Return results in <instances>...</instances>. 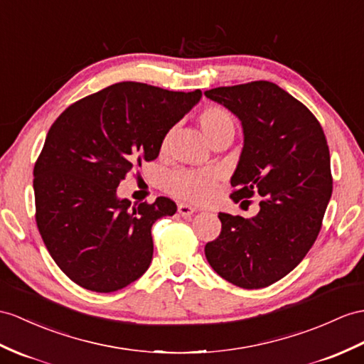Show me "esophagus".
<instances>
[{"instance_id": "esophagus-1", "label": "esophagus", "mask_w": 364, "mask_h": 364, "mask_svg": "<svg viewBox=\"0 0 364 364\" xmlns=\"http://www.w3.org/2000/svg\"><path fill=\"white\" fill-rule=\"evenodd\" d=\"M177 211H179L181 216L188 218V216L193 215V213H196L198 208H194V207L188 205V203H179V205H177Z\"/></svg>"}]
</instances>
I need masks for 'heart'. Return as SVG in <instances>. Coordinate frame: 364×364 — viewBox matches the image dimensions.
Masks as SVG:
<instances>
[{"label": "heart", "instance_id": "heart-1", "mask_svg": "<svg viewBox=\"0 0 364 364\" xmlns=\"http://www.w3.org/2000/svg\"><path fill=\"white\" fill-rule=\"evenodd\" d=\"M199 127L207 137L210 144L216 141L220 137L235 136V120L224 108L219 106H208L199 115ZM171 132L165 134L161 144L162 151H166L170 145ZM216 173L213 171H198V170H177L166 177L165 187L166 191L173 196L190 200V202H203L207 200L213 188H215Z\"/></svg>", "mask_w": 364, "mask_h": 364}]
</instances>
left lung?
Instances as JSON below:
<instances>
[{
  "instance_id": "left-lung-1",
  "label": "left lung",
  "mask_w": 364,
  "mask_h": 364,
  "mask_svg": "<svg viewBox=\"0 0 364 364\" xmlns=\"http://www.w3.org/2000/svg\"><path fill=\"white\" fill-rule=\"evenodd\" d=\"M203 94L242 125L232 199L262 198L250 219L219 213L223 230L205 245L207 261L237 287H267L303 261L320 233L332 196L329 146L315 115L278 85L252 82Z\"/></svg>"
}]
</instances>
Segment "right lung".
<instances>
[{"instance_id":"right-lung-1","label":"right lung","mask_w":364,"mask_h":364,"mask_svg":"<svg viewBox=\"0 0 364 364\" xmlns=\"http://www.w3.org/2000/svg\"><path fill=\"white\" fill-rule=\"evenodd\" d=\"M200 97L115 83L70 105L50 127L33 168L35 218L52 259L75 284L109 294L148 270L151 227L177 207L168 198L132 205L117 187L132 166L154 161Z\"/></svg>"}]
</instances>
